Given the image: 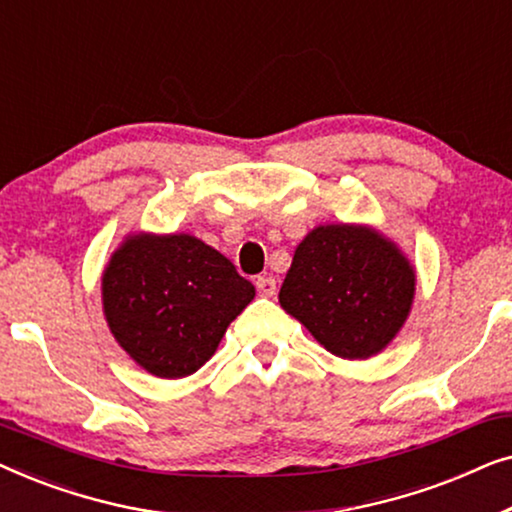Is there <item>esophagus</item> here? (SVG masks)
Masks as SVG:
<instances>
[{
    "instance_id": "1",
    "label": "esophagus",
    "mask_w": 512,
    "mask_h": 512,
    "mask_svg": "<svg viewBox=\"0 0 512 512\" xmlns=\"http://www.w3.org/2000/svg\"><path fill=\"white\" fill-rule=\"evenodd\" d=\"M256 289H258V293H261V296H265V298H272L277 293V282H275V277H270V275H261V277H256Z\"/></svg>"
}]
</instances>
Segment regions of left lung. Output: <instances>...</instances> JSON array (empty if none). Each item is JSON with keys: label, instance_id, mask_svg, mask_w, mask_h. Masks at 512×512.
Returning <instances> with one entry per match:
<instances>
[{"label": "left lung", "instance_id": "8db88e82", "mask_svg": "<svg viewBox=\"0 0 512 512\" xmlns=\"http://www.w3.org/2000/svg\"><path fill=\"white\" fill-rule=\"evenodd\" d=\"M415 270L368 226L331 223L307 233L279 289V305L340 359L382 352L408 319Z\"/></svg>", "mask_w": 512, "mask_h": 512}]
</instances>
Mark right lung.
<instances>
[{"mask_svg": "<svg viewBox=\"0 0 512 512\" xmlns=\"http://www.w3.org/2000/svg\"><path fill=\"white\" fill-rule=\"evenodd\" d=\"M254 296L226 256L186 233L125 237L102 275L109 331L130 359L165 380L205 366Z\"/></svg>", "mask_w": 512, "mask_h": 512, "instance_id": "right-lung-1", "label": "right lung"}]
</instances>
